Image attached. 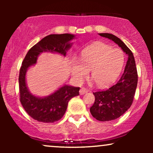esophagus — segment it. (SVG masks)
Returning a JSON list of instances; mask_svg holds the SVG:
<instances>
[{"instance_id":"1","label":"esophagus","mask_w":153,"mask_h":153,"mask_svg":"<svg viewBox=\"0 0 153 153\" xmlns=\"http://www.w3.org/2000/svg\"><path fill=\"white\" fill-rule=\"evenodd\" d=\"M79 92H80V95H83V94H86V93L88 92V90H87V89L85 88H81Z\"/></svg>"}]
</instances>
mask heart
<instances>
[{
	"label": "heart",
	"instance_id": "obj_1",
	"mask_svg": "<svg viewBox=\"0 0 153 153\" xmlns=\"http://www.w3.org/2000/svg\"><path fill=\"white\" fill-rule=\"evenodd\" d=\"M78 61L72 63V74L81 82L88 74L96 85L105 88L117 80L124 64V54L120 49L112 48L103 42H96L84 48Z\"/></svg>",
	"mask_w": 153,
	"mask_h": 153
}]
</instances>
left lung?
Segmentation results:
<instances>
[{"label":"left lung","instance_id":"obj_1","mask_svg":"<svg viewBox=\"0 0 153 153\" xmlns=\"http://www.w3.org/2000/svg\"><path fill=\"white\" fill-rule=\"evenodd\" d=\"M99 34L114 42L128 55L119 81L106 90L94 93L95 101L90 108L91 114L97 120L108 122L118 119L130 108L137 85V72L132 52L120 39L108 33Z\"/></svg>","mask_w":153,"mask_h":153}]
</instances>
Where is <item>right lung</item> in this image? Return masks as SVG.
<instances>
[{"label":"right lung","mask_w":153,"mask_h":153,"mask_svg":"<svg viewBox=\"0 0 153 153\" xmlns=\"http://www.w3.org/2000/svg\"><path fill=\"white\" fill-rule=\"evenodd\" d=\"M74 38L75 35L71 34L48 35L31 47L23 60L19 77L20 101L26 113L38 122L53 123L59 120L65 113L70 100L79 95L80 88L64 85L53 94L39 97L29 91L26 72L36 64L39 55L44 52H56L65 57Z\"/></svg>","instance_id":"obj_1"}]
</instances>
